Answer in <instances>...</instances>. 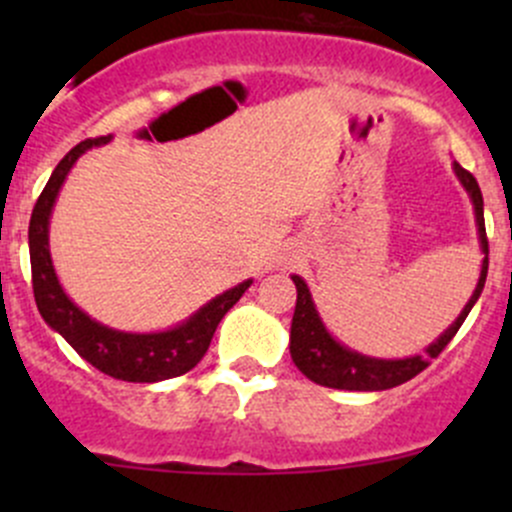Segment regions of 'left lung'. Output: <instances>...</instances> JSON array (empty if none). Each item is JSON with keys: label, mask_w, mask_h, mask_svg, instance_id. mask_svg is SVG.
Returning a JSON list of instances; mask_svg holds the SVG:
<instances>
[{"label": "left lung", "mask_w": 512, "mask_h": 512, "mask_svg": "<svg viewBox=\"0 0 512 512\" xmlns=\"http://www.w3.org/2000/svg\"><path fill=\"white\" fill-rule=\"evenodd\" d=\"M453 173L461 180L466 188L468 198L473 203V213H476V227H478V242L480 252H483V265H480L478 285L473 289L471 299L458 314L456 322L441 334L433 344H428L426 354L406 356V359H376V356H366L354 352V349L344 347L342 342L329 334L324 327L322 317L317 312L312 292H309L307 282L299 275H292L294 287H297V307H294L292 329H289V354H292L294 366L307 376L309 381L319 386H329V389H344V391H384L394 389V386L406 384L421 374L431 359L446 349V344L456 337L461 324L466 322L468 312L473 304L478 302L480 292H483L485 275H488V237H485V220H483V195H480L478 180L468 173L466 168L453 160Z\"/></svg>", "instance_id": "left-lung-1"}]
</instances>
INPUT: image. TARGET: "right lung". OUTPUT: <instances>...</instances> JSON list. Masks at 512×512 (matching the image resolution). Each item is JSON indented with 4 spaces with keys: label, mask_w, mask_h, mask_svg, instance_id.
I'll list each match as a JSON object with an SVG mask.
<instances>
[{
    "label": "right lung",
    "mask_w": 512,
    "mask_h": 512,
    "mask_svg": "<svg viewBox=\"0 0 512 512\" xmlns=\"http://www.w3.org/2000/svg\"><path fill=\"white\" fill-rule=\"evenodd\" d=\"M111 136L89 138L71 148L51 173L49 183L41 190L29 220V257H32V285L39 314L54 332H59L81 359L89 361L103 374L136 384H156L173 379L193 369L210 347L220 319L230 312L232 304L245 294L252 280L240 282L227 292L210 299L208 304L190 314L185 322L165 329V332H121L91 319L84 309L76 307L59 285L54 262L49 252V220L59 190L74 163L91 148L103 146Z\"/></svg>",
    "instance_id": "add662e5"
}]
</instances>
